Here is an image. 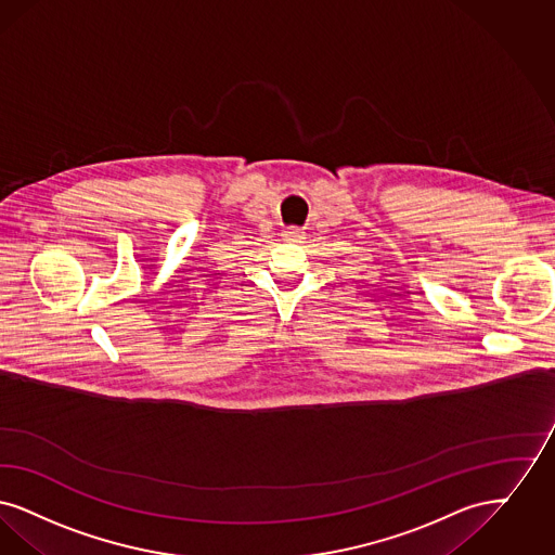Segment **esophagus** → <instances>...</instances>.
<instances>
[{"label":"esophagus","instance_id":"34e87169","mask_svg":"<svg viewBox=\"0 0 555 555\" xmlns=\"http://www.w3.org/2000/svg\"><path fill=\"white\" fill-rule=\"evenodd\" d=\"M307 234L300 230V228H289L284 232V241L288 242H305Z\"/></svg>","mask_w":555,"mask_h":555}]
</instances>
